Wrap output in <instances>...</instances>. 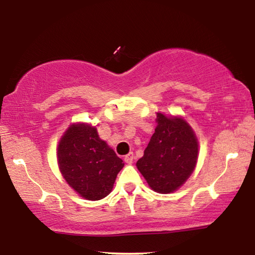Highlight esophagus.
Returning <instances> with one entry per match:
<instances>
[{"instance_id":"esophagus-1","label":"esophagus","mask_w":255,"mask_h":255,"mask_svg":"<svg viewBox=\"0 0 255 255\" xmlns=\"http://www.w3.org/2000/svg\"><path fill=\"white\" fill-rule=\"evenodd\" d=\"M133 158H135V156H133V154L132 153H129V154L126 155V156H125V162H126L127 164H131L132 161H133Z\"/></svg>"}]
</instances>
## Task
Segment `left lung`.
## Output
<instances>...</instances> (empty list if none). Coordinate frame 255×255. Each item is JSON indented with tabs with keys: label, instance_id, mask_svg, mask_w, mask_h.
<instances>
[{
	"label": "left lung",
	"instance_id": "obj_1",
	"mask_svg": "<svg viewBox=\"0 0 255 255\" xmlns=\"http://www.w3.org/2000/svg\"><path fill=\"white\" fill-rule=\"evenodd\" d=\"M155 122V132L136 166L155 192L171 193L195 171L199 145L193 129L180 116L157 112Z\"/></svg>",
	"mask_w": 255,
	"mask_h": 255
}]
</instances>
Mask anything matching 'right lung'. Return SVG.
Instances as JSON below:
<instances>
[{
	"instance_id": "1",
	"label": "right lung",
	"mask_w": 255,
	"mask_h": 255,
	"mask_svg": "<svg viewBox=\"0 0 255 255\" xmlns=\"http://www.w3.org/2000/svg\"><path fill=\"white\" fill-rule=\"evenodd\" d=\"M57 163L67 184L86 200H100L112 191L125 163L96 126L86 123L70 125L57 146Z\"/></svg>"
}]
</instances>
